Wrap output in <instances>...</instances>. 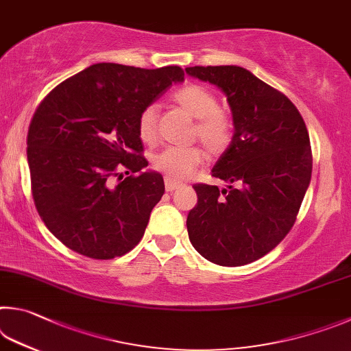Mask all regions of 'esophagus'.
<instances>
[{"label": "esophagus", "instance_id": "1", "mask_svg": "<svg viewBox=\"0 0 351 351\" xmlns=\"http://www.w3.org/2000/svg\"><path fill=\"white\" fill-rule=\"evenodd\" d=\"M180 186H182V183H180V182L165 179V188H166V191L172 193V191H176V189H177V188H180Z\"/></svg>", "mask_w": 351, "mask_h": 351}]
</instances>
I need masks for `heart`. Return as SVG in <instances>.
Here are the masks:
<instances>
[{
    "label": "heart",
    "instance_id": "1",
    "mask_svg": "<svg viewBox=\"0 0 351 351\" xmlns=\"http://www.w3.org/2000/svg\"><path fill=\"white\" fill-rule=\"evenodd\" d=\"M174 101L197 119L194 134L211 154H222L228 149L234 137V123L231 117L219 109L216 94L202 84H186L174 92ZM156 104H147L138 117V135L145 143H156L157 131ZM205 152L199 146H171L154 158V168L169 180H185L204 162Z\"/></svg>",
    "mask_w": 351,
    "mask_h": 351
}]
</instances>
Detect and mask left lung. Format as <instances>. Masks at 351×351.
<instances>
[{
  "label": "left lung",
  "mask_w": 351,
  "mask_h": 351,
  "mask_svg": "<svg viewBox=\"0 0 351 351\" xmlns=\"http://www.w3.org/2000/svg\"><path fill=\"white\" fill-rule=\"evenodd\" d=\"M226 95L234 137L213 168L222 191L197 183L188 236L206 261L222 267L254 262L278 247L296 222L311 180L305 121L288 98L241 66L186 67Z\"/></svg>",
  "instance_id": "1"
}]
</instances>
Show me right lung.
Masks as SVG:
<instances>
[{"mask_svg":"<svg viewBox=\"0 0 351 351\" xmlns=\"http://www.w3.org/2000/svg\"><path fill=\"white\" fill-rule=\"evenodd\" d=\"M183 77L179 66L97 63L36 108L27 132L32 195L47 230L67 248L108 261L143 237L165 183L158 172L143 171L138 117Z\"/></svg>","mask_w":351,"mask_h":351,"instance_id":"obj_1","label":"right lung"}]
</instances>
